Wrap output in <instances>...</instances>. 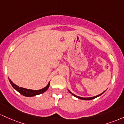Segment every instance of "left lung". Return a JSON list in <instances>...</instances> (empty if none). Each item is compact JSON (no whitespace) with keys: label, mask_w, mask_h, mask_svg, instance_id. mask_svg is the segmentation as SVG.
I'll use <instances>...</instances> for the list:
<instances>
[{"label":"left lung","mask_w":124,"mask_h":124,"mask_svg":"<svg viewBox=\"0 0 124 124\" xmlns=\"http://www.w3.org/2000/svg\"><path fill=\"white\" fill-rule=\"evenodd\" d=\"M68 91H69V93H71V94L72 95H73V96H74V97H76V98H78V99H80V100H91L94 99V98H97V97H100V96L102 95V94H103L104 93H105V91H106V90H105V91H104V92H102V93H101V94H99V95H97L94 96V97H87V98H84V97H79V96H77V95H75V94H74L73 93H72L71 92V91H70L69 90H68Z\"/></svg>","instance_id":"left-lung-1"}]
</instances>
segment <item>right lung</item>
<instances>
[{
    "label": "right lung",
    "mask_w": 124,
    "mask_h": 124,
    "mask_svg": "<svg viewBox=\"0 0 124 124\" xmlns=\"http://www.w3.org/2000/svg\"><path fill=\"white\" fill-rule=\"evenodd\" d=\"M9 80L10 81V83L12 85V87H13L14 89L16 90V91H18L20 94L23 95V96H25V97H34L35 95H39V94H43V93L45 92V91H47V90H48V87H49L50 85V82L48 83V84L45 87L42 89H40V90H30V89H26L24 88H23V87H20L19 86H17V85H16L15 83H13L12 81L10 80V79H9Z\"/></svg>",
    "instance_id": "1"
}]
</instances>
